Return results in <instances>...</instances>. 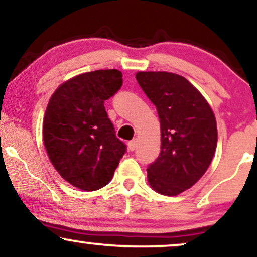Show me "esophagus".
<instances>
[{
    "label": "esophagus",
    "mask_w": 257,
    "mask_h": 257,
    "mask_svg": "<svg viewBox=\"0 0 257 257\" xmlns=\"http://www.w3.org/2000/svg\"><path fill=\"white\" fill-rule=\"evenodd\" d=\"M137 147H138V141H137V139H134V140H132V141L128 142V148H129V151H135V150H137Z\"/></svg>",
    "instance_id": "34e87169"
}]
</instances>
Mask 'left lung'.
Listing matches in <instances>:
<instances>
[{
	"instance_id": "1",
	"label": "left lung",
	"mask_w": 257,
	"mask_h": 257,
	"mask_svg": "<svg viewBox=\"0 0 257 257\" xmlns=\"http://www.w3.org/2000/svg\"><path fill=\"white\" fill-rule=\"evenodd\" d=\"M156 105L162 146L147 168L150 185L175 196L205 175L215 153L217 122L206 99L183 76L168 72H140L135 76Z\"/></svg>"
}]
</instances>
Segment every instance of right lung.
I'll list each match as a JSON object with an SVG mask.
<instances>
[{
	"instance_id": "1",
	"label": "right lung",
	"mask_w": 257,
	"mask_h": 257,
	"mask_svg": "<svg viewBox=\"0 0 257 257\" xmlns=\"http://www.w3.org/2000/svg\"><path fill=\"white\" fill-rule=\"evenodd\" d=\"M122 82L117 69L81 74L62 83L46 107L43 140L49 158L62 177L81 190L109 183L126 151L104 106Z\"/></svg>"
}]
</instances>
